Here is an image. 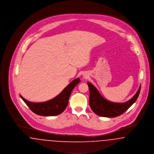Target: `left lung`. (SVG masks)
Segmentation results:
<instances>
[{"label": "left lung", "instance_id": "left-lung-1", "mask_svg": "<svg viewBox=\"0 0 154 154\" xmlns=\"http://www.w3.org/2000/svg\"><path fill=\"white\" fill-rule=\"evenodd\" d=\"M89 89V106L92 111L99 116L104 117H116L122 114L135 102L139 95L141 86L136 95L131 100L124 103L108 101L103 98L97 89L88 82Z\"/></svg>", "mask_w": 154, "mask_h": 154}]
</instances>
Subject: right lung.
Listing matches in <instances>:
<instances>
[{
    "mask_svg": "<svg viewBox=\"0 0 154 154\" xmlns=\"http://www.w3.org/2000/svg\"><path fill=\"white\" fill-rule=\"evenodd\" d=\"M80 82V79L79 78L74 80L59 95L45 102H30L25 99L22 96L20 95V97L30 109L37 115L42 116H58L65 110L69 102V98L73 88Z\"/></svg>",
    "mask_w": 154,
    "mask_h": 154,
    "instance_id": "add662e5",
    "label": "right lung"
}]
</instances>
